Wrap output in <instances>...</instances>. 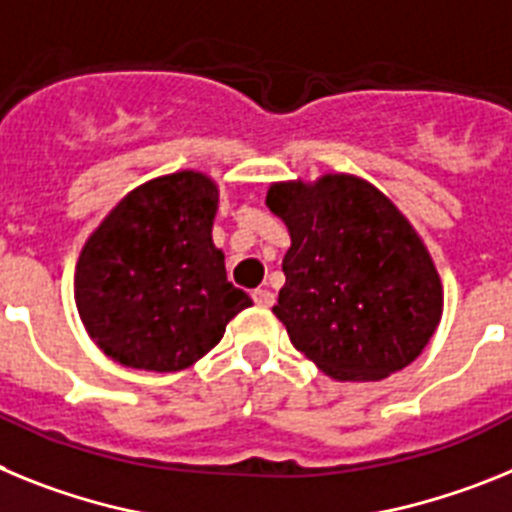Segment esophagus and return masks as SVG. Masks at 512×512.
Instances as JSON below:
<instances>
[{"instance_id":"obj_1","label":"esophagus","mask_w":512,"mask_h":512,"mask_svg":"<svg viewBox=\"0 0 512 512\" xmlns=\"http://www.w3.org/2000/svg\"><path fill=\"white\" fill-rule=\"evenodd\" d=\"M252 299H255L257 306H273L275 293L270 288H257V291H252Z\"/></svg>"}]
</instances>
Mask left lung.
Listing matches in <instances>:
<instances>
[{
	"instance_id": "left-lung-1",
	"label": "left lung",
	"mask_w": 512,
	"mask_h": 512,
	"mask_svg": "<svg viewBox=\"0 0 512 512\" xmlns=\"http://www.w3.org/2000/svg\"><path fill=\"white\" fill-rule=\"evenodd\" d=\"M268 206L291 231L273 311L293 348L337 381H379L410 366L443 306L410 221L348 175L273 185Z\"/></svg>"
}]
</instances>
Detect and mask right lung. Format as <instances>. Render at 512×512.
I'll return each mask as SVG.
<instances>
[{"mask_svg":"<svg viewBox=\"0 0 512 512\" xmlns=\"http://www.w3.org/2000/svg\"><path fill=\"white\" fill-rule=\"evenodd\" d=\"M216 203L206 175L175 172L128 193L87 239L77 309L113 361L157 373L193 366L252 304L213 247Z\"/></svg>","mask_w":512,"mask_h":512,"instance_id":"1","label":"right lung"}]
</instances>
